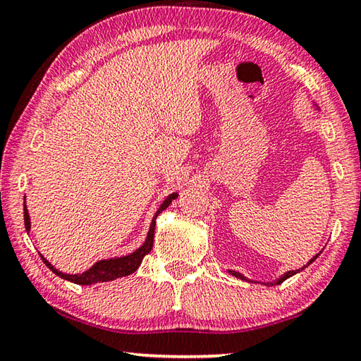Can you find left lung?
Here are the masks:
<instances>
[{
	"label": "left lung",
	"instance_id": "1",
	"mask_svg": "<svg viewBox=\"0 0 361 361\" xmlns=\"http://www.w3.org/2000/svg\"><path fill=\"white\" fill-rule=\"evenodd\" d=\"M316 108H317V110H319V106H317V105H316ZM317 256H319V255H316L314 257H312V259H310V262H308L307 265H303L302 269H298V270H289V271H286V274H284V275H281L280 278H278L276 281H274V283H262V284H265V286H275V284H281L284 280H288V278H290L292 275H295V274H298V271H302L303 269H307L308 265H310L312 261H316V257H317ZM228 271H229V274L233 275V276L239 278V280H243V281H248V283H251V280H248L247 276H243L242 274H239V271H235V270H228Z\"/></svg>",
	"mask_w": 361,
	"mask_h": 361
}]
</instances>
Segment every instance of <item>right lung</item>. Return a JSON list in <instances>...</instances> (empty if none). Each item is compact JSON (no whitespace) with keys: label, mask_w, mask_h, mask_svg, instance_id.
<instances>
[{"label":"right lung","mask_w":361,"mask_h":361,"mask_svg":"<svg viewBox=\"0 0 361 361\" xmlns=\"http://www.w3.org/2000/svg\"><path fill=\"white\" fill-rule=\"evenodd\" d=\"M178 193H171L169 196H166V200L161 202V206L157 209V212H155L152 223H151V228H149V233L145 243L141 245L138 250H135L133 253L127 255V256H121V257H111V259H102L97 261L96 264L92 265L90 270L83 271V274H63V271H59L58 269H54L53 265L45 259L44 256L42 261L44 264L49 267L54 275H58L59 278H63V280H67L71 283L75 284H81V286H90V284L94 283H104V281H113L116 280V278H122V276H127L133 274L135 270L140 267V264L142 261V257H145L149 251L152 250V245H154V231H155V219H157L159 214H161L163 210H165L169 204L173 202V200L178 198ZM23 215H25V228L26 231L30 233L31 229V221H30V214H28V209H26V202L23 206Z\"/></svg>","instance_id":"obj_1"}]
</instances>
